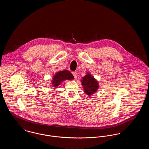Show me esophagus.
Returning <instances> with one entry per match:
<instances>
[{"instance_id":"1","label":"esophagus","mask_w":149,"mask_h":149,"mask_svg":"<svg viewBox=\"0 0 149 149\" xmlns=\"http://www.w3.org/2000/svg\"><path fill=\"white\" fill-rule=\"evenodd\" d=\"M72 75H74V78H77V73L76 72H72Z\"/></svg>"}]
</instances>
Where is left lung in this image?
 <instances>
[{
	"label": "left lung",
	"mask_w": 149,
	"mask_h": 149,
	"mask_svg": "<svg viewBox=\"0 0 149 149\" xmlns=\"http://www.w3.org/2000/svg\"><path fill=\"white\" fill-rule=\"evenodd\" d=\"M81 85H83L84 91L87 95H92L96 92L99 88V83L92 75L87 72L86 74L81 80Z\"/></svg>",
	"instance_id": "left-lung-1"
}]
</instances>
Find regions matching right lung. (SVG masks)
<instances>
[{
  "label": "right lung",
  "instance_id": "add662e5",
  "mask_svg": "<svg viewBox=\"0 0 149 149\" xmlns=\"http://www.w3.org/2000/svg\"><path fill=\"white\" fill-rule=\"evenodd\" d=\"M74 79L73 75L68 70H63L57 72L56 74L52 77L51 84L53 87L57 88L58 85L65 80H71Z\"/></svg>",
  "mask_w": 149,
  "mask_h": 149
}]
</instances>
